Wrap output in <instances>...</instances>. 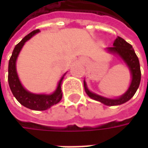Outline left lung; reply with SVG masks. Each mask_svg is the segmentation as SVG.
<instances>
[{"label": "left lung", "mask_w": 148, "mask_h": 148, "mask_svg": "<svg viewBox=\"0 0 148 148\" xmlns=\"http://www.w3.org/2000/svg\"><path fill=\"white\" fill-rule=\"evenodd\" d=\"M106 50L110 53L119 56L128 66V70L131 74V78H132L129 87L127 90V91L123 95H122L121 96H119L114 99H110V98L101 96L98 94H95L94 92H91L87 87L86 81L84 80L85 91L88 95L89 97H90L91 99H95V100L99 101L100 103L105 105L114 106V105H122L123 103L128 101L134 96L139 86L140 82H141V70H140L139 60L135 53L132 45L127 43L123 38L119 37V36L114 41L113 47L107 48Z\"/></svg>", "instance_id": "8db88e82"}]
</instances>
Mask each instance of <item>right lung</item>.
Listing matches in <instances>:
<instances>
[{"label": "right lung", "mask_w": 148, "mask_h": 148, "mask_svg": "<svg viewBox=\"0 0 148 148\" xmlns=\"http://www.w3.org/2000/svg\"><path fill=\"white\" fill-rule=\"evenodd\" d=\"M38 32L39 29H36L29 33L14 47L12 55L9 61L8 82L12 94L21 105L33 110H46L50 107H52L53 105L58 104L62 99V92L61 86L66 72H65L63 76L61 77L55 91L52 94L48 95L34 94L27 90L20 82V78L16 71V61L23 46L28 40H29Z\"/></svg>", "instance_id": "1"}]
</instances>
